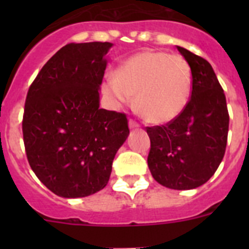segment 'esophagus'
Here are the masks:
<instances>
[{
    "mask_svg": "<svg viewBox=\"0 0 249 249\" xmlns=\"http://www.w3.org/2000/svg\"><path fill=\"white\" fill-rule=\"evenodd\" d=\"M129 128H138L140 127V123L136 122L135 120H129Z\"/></svg>",
    "mask_w": 249,
    "mask_h": 249,
    "instance_id": "34e87169",
    "label": "esophagus"
}]
</instances>
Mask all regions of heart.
Instances as JSON below:
<instances>
[{
    "mask_svg": "<svg viewBox=\"0 0 249 249\" xmlns=\"http://www.w3.org/2000/svg\"><path fill=\"white\" fill-rule=\"evenodd\" d=\"M117 105H131L136 96L138 113L151 123L175 120L186 108L192 92V71L179 54L142 51L129 57L103 85Z\"/></svg>",
    "mask_w": 249,
    "mask_h": 249,
    "instance_id": "heart-1",
    "label": "heart"
}]
</instances>
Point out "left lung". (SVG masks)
<instances>
[{"mask_svg": "<svg viewBox=\"0 0 249 249\" xmlns=\"http://www.w3.org/2000/svg\"><path fill=\"white\" fill-rule=\"evenodd\" d=\"M177 50L192 71V92L178 117L146 128L151 140L147 162L160 184L193 190L206 183L223 160L230 114L210 62L183 47L177 46Z\"/></svg>", "mask_w": 249, "mask_h": 249, "instance_id": "left-lung-1", "label": "left lung"}]
</instances>
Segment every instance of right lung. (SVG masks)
<instances>
[{
  "mask_svg": "<svg viewBox=\"0 0 249 249\" xmlns=\"http://www.w3.org/2000/svg\"><path fill=\"white\" fill-rule=\"evenodd\" d=\"M112 43H68L30 86L22 120L26 156L48 190L65 198L108 183L112 162L129 133L126 113L100 108V85Z\"/></svg>",
  "mask_w": 249,
  "mask_h": 249,
  "instance_id": "obj_1",
  "label": "right lung"
}]
</instances>
